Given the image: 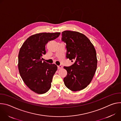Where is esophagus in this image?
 Wrapping results in <instances>:
<instances>
[{"label": "esophagus", "instance_id": "esophagus-1", "mask_svg": "<svg viewBox=\"0 0 121 121\" xmlns=\"http://www.w3.org/2000/svg\"><path fill=\"white\" fill-rule=\"evenodd\" d=\"M63 68V66L61 65L58 66V68L59 69H61V68Z\"/></svg>", "mask_w": 121, "mask_h": 121}]
</instances>
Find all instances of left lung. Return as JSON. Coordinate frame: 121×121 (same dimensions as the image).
I'll list each match as a JSON object with an SVG mask.
<instances>
[{
  "label": "left lung",
  "instance_id": "8db88e82",
  "mask_svg": "<svg viewBox=\"0 0 121 121\" xmlns=\"http://www.w3.org/2000/svg\"><path fill=\"white\" fill-rule=\"evenodd\" d=\"M62 41L66 43V57L75 61L70 66H65L67 74L64 78L65 86L73 91L86 88L91 82L97 66L96 52L94 45L84 34L65 30Z\"/></svg>",
  "mask_w": 121,
  "mask_h": 121
}]
</instances>
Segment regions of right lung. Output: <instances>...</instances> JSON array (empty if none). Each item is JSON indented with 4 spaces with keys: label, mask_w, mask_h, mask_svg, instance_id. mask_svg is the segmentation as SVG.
Wrapping results in <instances>:
<instances>
[{
    "label": "right lung",
    "mask_w": 121,
    "mask_h": 121,
    "mask_svg": "<svg viewBox=\"0 0 121 121\" xmlns=\"http://www.w3.org/2000/svg\"><path fill=\"white\" fill-rule=\"evenodd\" d=\"M60 32H43L28 38L20 48L18 56L20 74L27 87L32 91L42 94L51 87L53 77L57 69L55 64L43 62L45 45L57 38Z\"/></svg>",
    "instance_id": "add662e5"
}]
</instances>
